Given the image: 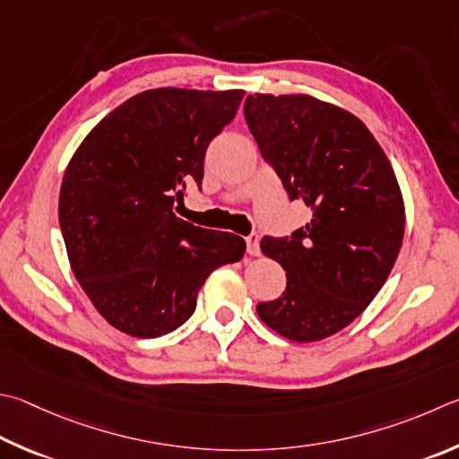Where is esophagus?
Instances as JSON below:
<instances>
[{"mask_svg":"<svg viewBox=\"0 0 459 459\" xmlns=\"http://www.w3.org/2000/svg\"><path fill=\"white\" fill-rule=\"evenodd\" d=\"M247 251L251 256H258L261 255V245H258V235L253 232V235L247 237Z\"/></svg>","mask_w":459,"mask_h":459,"instance_id":"34e87169","label":"esophagus"}]
</instances>
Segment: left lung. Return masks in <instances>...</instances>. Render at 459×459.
Instances as JSON below:
<instances>
[{
  "label": "left lung",
  "mask_w": 459,
  "mask_h": 459,
  "mask_svg": "<svg viewBox=\"0 0 459 459\" xmlns=\"http://www.w3.org/2000/svg\"><path fill=\"white\" fill-rule=\"evenodd\" d=\"M245 118L290 201L311 208L290 237L261 240L287 271V289L256 313L279 335L313 343L345 329L387 281L405 230L402 190L377 140L343 108L255 94Z\"/></svg>",
  "instance_id": "obj_1"
}]
</instances>
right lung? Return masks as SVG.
<instances>
[{
  "mask_svg": "<svg viewBox=\"0 0 459 459\" xmlns=\"http://www.w3.org/2000/svg\"><path fill=\"white\" fill-rule=\"evenodd\" d=\"M243 96L146 90L100 120L65 169L57 214L72 271L96 311L126 335L180 327L208 274L245 255V238L174 214L186 182L201 188L206 148Z\"/></svg>",
  "mask_w": 459,
  "mask_h": 459,
  "instance_id": "obj_1",
  "label": "right lung"
}]
</instances>
